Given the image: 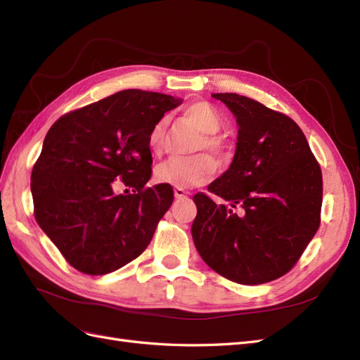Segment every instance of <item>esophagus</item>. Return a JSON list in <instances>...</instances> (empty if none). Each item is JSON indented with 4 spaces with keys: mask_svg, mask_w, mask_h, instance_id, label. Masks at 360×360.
I'll use <instances>...</instances> for the list:
<instances>
[{
    "mask_svg": "<svg viewBox=\"0 0 360 360\" xmlns=\"http://www.w3.org/2000/svg\"><path fill=\"white\" fill-rule=\"evenodd\" d=\"M188 195H189V192H188V191H184V189H181V188H176V189H174V197H176V198L188 197Z\"/></svg>",
    "mask_w": 360,
    "mask_h": 360,
    "instance_id": "1",
    "label": "esophagus"
}]
</instances>
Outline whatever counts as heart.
Wrapping results in <instances>:
<instances>
[{"instance_id":"1","label":"heart","mask_w":360,"mask_h":360,"mask_svg":"<svg viewBox=\"0 0 360 360\" xmlns=\"http://www.w3.org/2000/svg\"><path fill=\"white\" fill-rule=\"evenodd\" d=\"M183 115L184 118H188L192 124L197 126L201 132H204L202 139L198 144L200 150L207 148L217 158H225L228 155L226 143L219 135H216L224 126L222 117L212 103L205 101L192 102L184 108ZM165 130V118L159 120L150 130L148 146L155 153H159L163 147ZM214 171L216 162L205 153L193 156H177L160 163L156 168V179L160 183L171 184V186L193 188L204 184L213 176Z\"/></svg>"}]
</instances>
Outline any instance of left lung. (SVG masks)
<instances>
[{
    "label": "left lung",
    "instance_id": "obj_1",
    "mask_svg": "<svg viewBox=\"0 0 360 360\" xmlns=\"http://www.w3.org/2000/svg\"><path fill=\"white\" fill-rule=\"evenodd\" d=\"M213 97L238 124L231 167L209 186L231 207L195 195L192 238L216 274L243 285L266 284L288 274L319 230L321 168L288 115L236 93Z\"/></svg>",
    "mask_w": 360,
    "mask_h": 360
}]
</instances>
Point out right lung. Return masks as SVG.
Returning a JSON list of instances; mask_svg holds the SVG:
<instances>
[{
  "label": "right lung",
  "instance_id": "1",
  "mask_svg": "<svg viewBox=\"0 0 360 360\" xmlns=\"http://www.w3.org/2000/svg\"><path fill=\"white\" fill-rule=\"evenodd\" d=\"M172 96L123 90L61 115L31 172L34 217L68 263L106 275L144 252L174 200L151 177L148 134L180 105ZM122 182L124 194L113 189Z\"/></svg>",
  "mask_w": 360,
  "mask_h": 360
}]
</instances>
